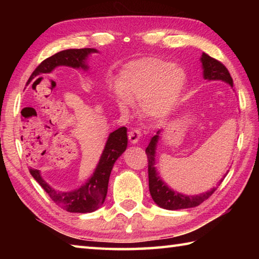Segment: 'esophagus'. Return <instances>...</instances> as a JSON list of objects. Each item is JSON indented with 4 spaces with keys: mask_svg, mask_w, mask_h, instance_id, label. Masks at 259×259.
<instances>
[{
    "mask_svg": "<svg viewBox=\"0 0 259 259\" xmlns=\"http://www.w3.org/2000/svg\"><path fill=\"white\" fill-rule=\"evenodd\" d=\"M140 136H142V133H140V130L138 128H133L129 131V140L131 144H138L139 139H140Z\"/></svg>",
    "mask_w": 259,
    "mask_h": 259,
    "instance_id": "34e87169",
    "label": "esophagus"
}]
</instances>
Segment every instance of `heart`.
<instances>
[{"instance_id":"heart-1","label":"heart","mask_w":259,"mask_h":259,"mask_svg":"<svg viewBox=\"0 0 259 259\" xmlns=\"http://www.w3.org/2000/svg\"><path fill=\"white\" fill-rule=\"evenodd\" d=\"M185 81V72L169 61L140 59L123 69L114 96L123 106L131 100H140V108L147 117L161 120L176 106Z\"/></svg>"}]
</instances>
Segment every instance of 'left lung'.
<instances>
[{
    "instance_id": "obj_1",
    "label": "left lung",
    "mask_w": 259,
    "mask_h": 259,
    "mask_svg": "<svg viewBox=\"0 0 259 259\" xmlns=\"http://www.w3.org/2000/svg\"><path fill=\"white\" fill-rule=\"evenodd\" d=\"M201 63L203 68V77L208 81H223L229 83L231 87H233V80H232L231 74L224 65L217 59L208 56L207 54H202L201 56ZM160 130L156 135L151 139L147 148L145 150L148 160V186H150V193L152 199L159 207L168 210H178L196 207L207 200L209 196L212 195V193L217 188H212L205 193L199 195H184L174 191L166 184L162 181L155 169V151L156 144L159 140ZM223 182V179L221 183ZM219 183V184H221Z\"/></svg>"
}]
</instances>
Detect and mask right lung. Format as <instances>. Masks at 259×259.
I'll use <instances>...</instances> for the list:
<instances>
[{
	"label": "right lung",
	"instance_id": "obj_1",
	"mask_svg": "<svg viewBox=\"0 0 259 259\" xmlns=\"http://www.w3.org/2000/svg\"><path fill=\"white\" fill-rule=\"evenodd\" d=\"M94 52L98 51L96 49H91V48H84V49H67L57 52L56 55L43 60L35 68L27 83L38 75H41V74L51 73L58 66L82 68L87 71V58L88 56L94 54ZM126 144H128V137H126L125 126L113 131L108 136L106 145H105L103 154L100 156V160L94 175L88 179L84 185L74 191L64 192L55 190L42 178L40 170L30 168L29 172L35 181L40 184L43 190L48 193V195L50 196L52 201L57 205H59L60 208H63L68 212H93L95 210H97L106 199L109 175H111L115 161L125 151Z\"/></svg>",
	"mask_w": 259,
	"mask_h": 259
}]
</instances>
